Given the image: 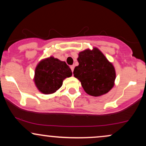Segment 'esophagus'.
Here are the masks:
<instances>
[{"instance_id": "esophagus-1", "label": "esophagus", "mask_w": 146, "mask_h": 146, "mask_svg": "<svg viewBox=\"0 0 146 146\" xmlns=\"http://www.w3.org/2000/svg\"><path fill=\"white\" fill-rule=\"evenodd\" d=\"M70 67H71V71H72V72H73V70H74V67H75V66H74V65H71V66H70Z\"/></svg>"}]
</instances>
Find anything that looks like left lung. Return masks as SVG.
Returning <instances> with one entry per match:
<instances>
[{
    "mask_svg": "<svg viewBox=\"0 0 146 146\" xmlns=\"http://www.w3.org/2000/svg\"><path fill=\"white\" fill-rule=\"evenodd\" d=\"M78 61L73 75L81 82L86 93L97 97L111 89L115 80V68L100 50L95 48L80 52Z\"/></svg>",
    "mask_w": 146,
    "mask_h": 146,
    "instance_id": "8db88e82",
    "label": "left lung"
}]
</instances>
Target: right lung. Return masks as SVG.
<instances>
[{
	"mask_svg": "<svg viewBox=\"0 0 146 146\" xmlns=\"http://www.w3.org/2000/svg\"><path fill=\"white\" fill-rule=\"evenodd\" d=\"M71 75V68L65 62L50 57L38 64L35 71L34 81L40 91L51 94L62 86L65 78Z\"/></svg>",
	"mask_w": 146,
	"mask_h": 146,
	"instance_id": "add662e5",
	"label": "right lung"
}]
</instances>
